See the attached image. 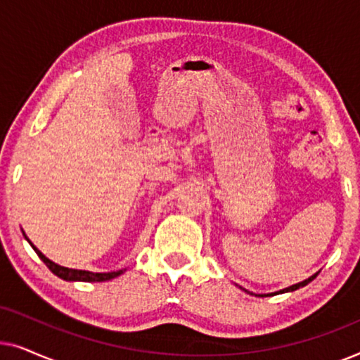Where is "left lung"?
I'll list each match as a JSON object with an SVG mask.
<instances>
[{"instance_id": "left-lung-1", "label": "left lung", "mask_w": 360, "mask_h": 360, "mask_svg": "<svg viewBox=\"0 0 360 360\" xmlns=\"http://www.w3.org/2000/svg\"><path fill=\"white\" fill-rule=\"evenodd\" d=\"M316 275H318V274H314V275H311V277H309V278L303 280V282H300V283H295V285H292V287H288V288H283V290H280V292H275V293H270V295H278V293H285V292H295V290H298V288L304 287V285H308L309 282H311L313 278H316ZM245 292H248V290H245ZM250 295H252V293H250ZM257 297H269V295H257Z\"/></svg>"}]
</instances>
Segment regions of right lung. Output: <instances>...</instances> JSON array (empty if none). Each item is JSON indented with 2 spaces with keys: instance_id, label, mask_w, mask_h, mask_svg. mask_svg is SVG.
Instances as JSON below:
<instances>
[{
  "instance_id": "obj_1",
  "label": "right lung",
  "mask_w": 360,
  "mask_h": 360,
  "mask_svg": "<svg viewBox=\"0 0 360 360\" xmlns=\"http://www.w3.org/2000/svg\"><path fill=\"white\" fill-rule=\"evenodd\" d=\"M24 238H26V234H24ZM27 239V238H26ZM29 240V239H27ZM29 244L32 245V249L36 250V254L41 257V260L44 264L47 265L49 270H51L52 274H56L57 277H60L62 280H68V282H106V280H111V278H116L120 277V275L124 272V270H117V272H105V274H96V272H88V270H77V269H68V267H62V265H58L56 262H52L51 259H47L46 255H44L41 250H39L36 245H34L31 240H29Z\"/></svg>"
}]
</instances>
